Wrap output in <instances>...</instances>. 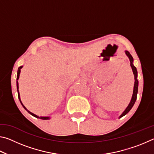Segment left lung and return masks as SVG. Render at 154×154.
Wrapping results in <instances>:
<instances>
[{"label":"left lung","instance_id":"obj_1","mask_svg":"<svg viewBox=\"0 0 154 154\" xmlns=\"http://www.w3.org/2000/svg\"><path fill=\"white\" fill-rule=\"evenodd\" d=\"M125 53H126V56L128 57V58L130 60V66L132 68V72H133V74L134 76V85L133 94H132L131 100H130L128 106H127V108L125 109V111L122 113L121 116H119V118H121L122 117L124 116L125 115L128 113V112L130 111V109L132 108V106H133V105H134V103L136 102V100H137V93H138V86H139V82H138L137 80V70L136 69V67H135L133 64V58H132V56L130 55V54L129 53L128 51H125Z\"/></svg>","mask_w":154,"mask_h":154}]
</instances>
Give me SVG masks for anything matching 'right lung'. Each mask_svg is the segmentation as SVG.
I'll return each instance as SVG.
<instances>
[{"label": "right lung", "mask_w": 154, "mask_h": 154, "mask_svg": "<svg viewBox=\"0 0 154 154\" xmlns=\"http://www.w3.org/2000/svg\"><path fill=\"white\" fill-rule=\"evenodd\" d=\"M22 67H23L22 66H20L19 68H18L17 73V94H18V98H19V100H20V101L21 104H22V105L23 106V107L24 108L25 110H26V111L28 112V113H29L30 115H32V116L35 117V118H40V119H49V117H38V116H36V115L34 114V113H31V112H30V111H28V109L25 107V106H24V105H23V104H22V101H21V100H20V93H19V90H18V88H19V87H18V82H17V80H18V79H19V77H20V72H21V69H22Z\"/></svg>", "instance_id": "right-lung-1"}]
</instances>
